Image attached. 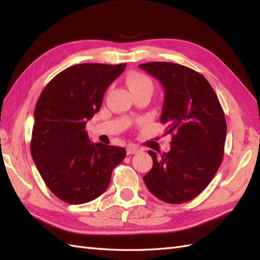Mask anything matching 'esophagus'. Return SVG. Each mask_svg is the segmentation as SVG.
<instances>
[{
    "mask_svg": "<svg viewBox=\"0 0 260 260\" xmlns=\"http://www.w3.org/2000/svg\"><path fill=\"white\" fill-rule=\"evenodd\" d=\"M141 150L139 147H137L136 145H134V144H128L127 145V147H126V152H127V154H128V155H131V154H136V153H139Z\"/></svg>",
    "mask_w": 260,
    "mask_h": 260,
    "instance_id": "1",
    "label": "esophagus"
}]
</instances>
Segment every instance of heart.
I'll return each mask as SVG.
<instances>
[{
  "instance_id": "b5f03b06",
  "label": "heart",
  "mask_w": 260,
  "mask_h": 260,
  "mask_svg": "<svg viewBox=\"0 0 260 260\" xmlns=\"http://www.w3.org/2000/svg\"><path fill=\"white\" fill-rule=\"evenodd\" d=\"M126 84L128 86L132 95L139 92H146L152 95L154 85L152 79L145 74L132 73L126 77Z\"/></svg>"
}]
</instances>
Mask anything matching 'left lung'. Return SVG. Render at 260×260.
Returning a JSON list of instances; mask_svg holds the SVG:
<instances>
[{"label": "left lung", "instance_id": "8db88e82", "mask_svg": "<svg viewBox=\"0 0 260 260\" xmlns=\"http://www.w3.org/2000/svg\"><path fill=\"white\" fill-rule=\"evenodd\" d=\"M140 68L161 82L165 98L161 123L172 135L171 150L148 151L153 168L144 182L167 203L191 201L206 189L223 158L227 123L223 109L204 76L173 62H147Z\"/></svg>", "mask_w": 260, "mask_h": 260}]
</instances>
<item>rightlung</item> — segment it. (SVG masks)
Masks as SVG:
<instances>
[{
    "instance_id": "add662e5",
    "label": "right lung",
    "mask_w": 260,
    "mask_h": 260,
    "mask_svg": "<svg viewBox=\"0 0 260 260\" xmlns=\"http://www.w3.org/2000/svg\"><path fill=\"white\" fill-rule=\"evenodd\" d=\"M125 63H80L48 82L35 108L31 155L46 185L70 204L102 196L113 170L126 155L124 147L92 144L87 120L102 106L107 87Z\"/></svg>"
}]
</instances>
